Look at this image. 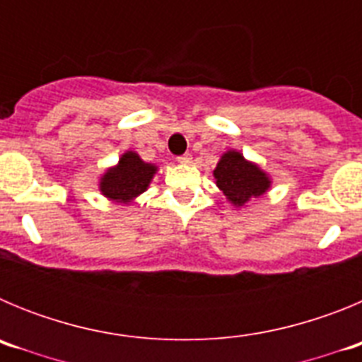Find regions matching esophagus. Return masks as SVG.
Here are the masks:
<instances>
[{
    "label": "esophagus",
    "instance_id": "obj_1",
    "mask_svg": "<svg viewBox=\"0 0 362 362\" xmlns=\"http://www.w3.org/2000/svg\"><path fill=\"white\" fill-rule=\"evenodd\" d=\"M177 161L181 163V165H190V163H192V156H188V153H185V156H179Z\"/></svg>",
    "mask_w": 362,
    "mask_h": 362
}]
</instances>
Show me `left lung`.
Masks as SVG:
<instances>
[{"label": "left lung", "mask_w": 362, "mask_h": 362, "mask_svg": "<svg viewBox=\"0 0 362 362\" xmlns=\"http://www.w3.org/2000/svg\"><path fill=\"white\" fill-rule=\"evenodd\" d=\"M214 177L233 209H243L252 199L264 196L272 187L270 175L238 150H228L221 156Z\"/></svg>", "instance_id": "1"}]
</instances>
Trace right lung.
Instances as JSON below:
<instances>
[{
    "instance_id": "right-lung-1",
    "label": "right lung",
    "mask_w": 362,
    "mask_h": 362,
    "mask_svg": "<svg viewBox=\"0 0 362 362\" xmlns=\"http://www.w3.org/2000/svg\"><path fill=\"white\" fill-rule=\"evenodd\" d=\"M158 172L153 163H145L139 153L127 150L119 158L117 165L107 168L99 179V192L108 201L121 204H130L143 192H146L150 181Z\"/></svg>"
}]
</instances>
